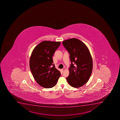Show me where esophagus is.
Returning <instances> with one entry per match:
<instances>
[{
	"instance_id": "34e87169",
	"label": "esophagus",
	"mask_w": 120,
	"mask_h": 120,
	"mask_svg": "<svg viewBox=\"0 0 120 120\" xmlns=\"http://www.w3.org/2000/svg\"><path fill=\"white\" fill-rule=\"evenodd\" d=\"M65 68H63V69H62V71H63V72H64V71H65Z\"/></svg>"
}]
</instances>
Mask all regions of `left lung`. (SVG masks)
Listing matches in <instances>:
<instances>
[{"label":"left lung","instance_id":"obj_1","mask_svg":"<svg viewBox=\"0 0 120 120\" xmlns=\"http://www.w3.org/2000/svg\"><path fill=\"white\" fill-rule=\"evenodd\" d=\"M62 44L70 54L71 62L67 82L73 87H81L87 82L92 73L93 60L90 51L84 43L76 38L64 41Z\"/></svg>","mask_w":120,"mask_h":120}]
</instances>
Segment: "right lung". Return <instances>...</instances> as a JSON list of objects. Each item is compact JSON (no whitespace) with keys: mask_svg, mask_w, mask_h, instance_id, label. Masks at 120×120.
<instances>
[{"mask_svg":"<svg viewBox=\"0 0 120 120\" xmlns=\"http://www.w3.org/2000/svg\"><path fill=\"white\" fill-rule=\"evenodd\" d=\"M60 42L45 41L33 50L29 60V66L35 81L46 88L55 86L61 75L55 67L53 56Z\"/></svg>","mask_w":120,"mask_h":120,"instance_id":"1","label":"right lung"}]
</instances>
